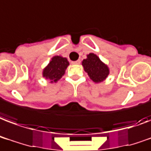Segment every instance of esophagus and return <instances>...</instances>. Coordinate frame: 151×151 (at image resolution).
<instances>
[{
  "instance_id": "34e87169",
  "label": "esophagus",
  "mask_w": 151,
  "mask_h": 151,
  "mask_svg": "<svg viewBox=\"0 0 151 151\" xmlns=\"http://www.w3.org/2000/svg\"><path fill=\"white\" fill-rule=\"evenodd\" d=\"M71 63H72V64H80V60H76V61H72V62H71Z\"/></svg>"
}]
</instances>
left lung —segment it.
I'll list each match as a JSON object with an SVG mask.
<instances>
[{
    "label": "left lung",
    "mask_w": 151,
    "mask_h": 151,
    "mask_svg": "<svg viewBox=\"0 0 151 151\" xmlns=\"http://www.w3.org/2000/svg\"><path fill=\"white\" fill-rule=\"evenodd\" d=\"M82 64L85 71L88 72V76L94 82L104 81L109 74V69L107 66L93 53L88 55V58L83 60Z\"/></svg>",
    "instance_id": "8db88e82"
}]
</instances>
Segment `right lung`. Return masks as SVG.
Returning a JSON list of instances; mask_svg holds the SVG:
<instances>
[{"label": "right lung", "instance_id": "right-lung-1", "mask_svg": "<svg viewBox=\"0 0 151 151\" xmlns=\"http://www.w3.org/2000/svg\"><path fill=\"white\" fill-rule=\"evenodd\" d=\"M68 65L69 63L66 58L58 55L54 56L43 71V76L48 79L51 83L56 82L64 74Z\"/></svg>", "mask_w": 151, "mask_h": 151}]
</instances>
